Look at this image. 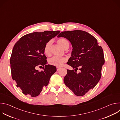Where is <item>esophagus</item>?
Segmentation results:
<instances>
[{"instance_id":"obj_1","label":"esophagus","mask_w":120,"mask_h":120,"mask_svg":"<svg viewBox=\"0 0 120 120\" xmlns=\"http://www.w3.org/2000/svg\"><path fill=\"white\" fill-rule=\"evenodd\" d=\"M60 69V67H56V70H57V71H59Z\"/></svg>"}]
</instances>
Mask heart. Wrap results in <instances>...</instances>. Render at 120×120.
<instances>
[{
	"label": "heart",
	"mask_w": 120,
	"mask_h": 120,
	"mask_svg": "<svg viewBox=\"0 0 120 120\" xmlns=\"http://www.w3.org/2000/svg\"><path fill=\"white\" fill-rule=\"evenodd\" d=\"M57 42L64 49H67L69 47L70 43L67 39L62 38L57 40ZM52 44V42L49 41L46 42L44 47V53L46 56H50L51 55V46ZM67 61V58L65 57H59L56 56L50 58L48 63L50 64L57 67H61Z\"/></svg>",
	"instance_id": "b5f03b06"
}]
</instances>
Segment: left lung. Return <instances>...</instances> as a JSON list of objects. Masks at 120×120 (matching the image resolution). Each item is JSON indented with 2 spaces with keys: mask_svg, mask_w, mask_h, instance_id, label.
Listing matches in <instances>:
<instances>
[{
  "mask_svg": "<svg viewBox=\"0 0 120 120\" xmlns=\"http://www.w3.org/2000/svg\"><path fill=\"white\" fill-rule=\"evenodd\" d=\"M57 37L67 39L73 48L67 64L75 71L67 69L64 82L75 95L83 96L96 86L101 77L105 62L103 50L94 36L84 31H64ZM78 69L80 72L77 74L76 72Z\"/></svg>",
  "mask_w": 120,
  "mask_h": 120,
  "instance_id": "1",
  "label": "left lung"
}]
</instances>
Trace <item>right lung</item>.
<instances>
[{"mask_svg": "<svg viewBox=\"0 0 120 120\" xmlns=\"http://www.w3.org/2000/svg\"><path fill=\"white\" fill-rule=\"evenodd\" d=\"M60 32L45 31L28 34L15 44L10 59L11 76L16 86L24 94L38 96L56 72V67L46 64L44 47L46 42ZM38 66H43L44 70L40 72L36 70Z\"/></svg>", "mask_w": 120, "mask_h": 120, "instance_id": "1", "label": "right lung"}]
</instances>
